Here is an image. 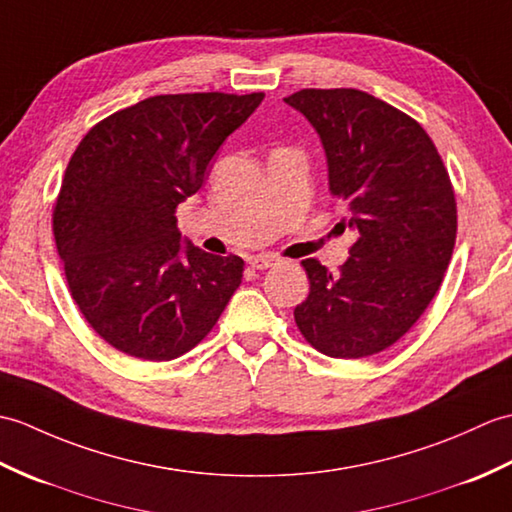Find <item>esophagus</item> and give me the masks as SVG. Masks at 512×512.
<instances>
[{"instance_id":"obj_1","label":"esophagus","mask_w":512,"mask_h":512,"mask_svg":"<svg viewBox=\"0 0 512 512\" xmlns=\"http://www.w3.org/2000/svg\"><path fill=\"white\" fill-rule=\"evenodd\" d=\"M280 263V258H276L274 254H256V256H249V265L254 269H269V267H276Z\"/></svg>"}]
</instances>
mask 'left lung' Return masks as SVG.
<instances>
[{
	"instance_id": "left-lung-1",
	"label": "left lung",
	"mask_w": 512,
	"mask_h": 512,
	"mask_svg": "<svg viewBox=\"0 0 512 512\" xmlns=\"http://www.w3.org/2000/svg\"><path fill=\"white\" fill-rule=\"evenodd\" d=\"M320 135L328 190L357 234L333 276L302 267L309 298L295 324L335 359L370 357L401 339L434 298L456 245V197L425 129L359 89H302L285 98Z\"/></svg>"
}]
</instances>
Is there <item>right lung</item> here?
Listing matches in <instances>:
<instances>
[{"mask_svg":"<svg viewBox=\"0 0 512 512\" xmlns=\"http://www.w3.org/2000/svg\"><path fill=\"white\" fill-rule=\"evenodd\" d=\"M265 94L153 96L98 122L67 164L54 206L72 298L113 348L170 361L217 324L243 258L201 252L175 208L206 184L221 144Z\"/></svg>","mask_w":512,"mask_h":512,"instance_id":"1","label":"right lung"}]
</instances>
